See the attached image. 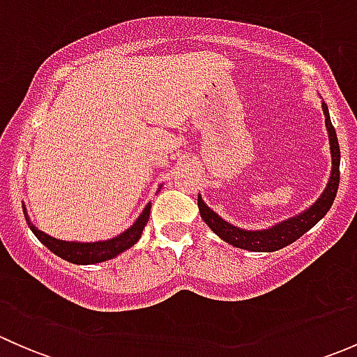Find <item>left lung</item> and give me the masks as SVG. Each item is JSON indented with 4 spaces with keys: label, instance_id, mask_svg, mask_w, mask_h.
<instances>
[{
    "label": "left lung",
    "instance_id": "8db88e82",
    "mask_svg": "<svg viewBox=\"0 0 357 357\" xmlns=\"http://www.w3.org/2000/svg\"><path fill=\"white\" fill-rule=\"evenodd\" d=\"M321 109L323 114H325V126L326 131H328L330 142V155H332V171H330L328 183H326L321 195L316 199L314 204L309 205L307 208H304V211L291 215L289 219H283V221L269 226V228L245 229L225 221L218 212H214L207 204H205L199 193L197 204H199L200 218L204 219L205 225H207L219 238L225 240L229 245L243 248V250L275 252L290 245V243H294L295 240L301 238L304 233H307L316 222L321 221V219L325 218L326 212L332 207L335 197H337L338 181H340V149H338L337 132H335L332 121H330V112L325 102H321Z\"/></svg>",
    "mask_w": 357,
    "mask_h": 357
}]
</instances>
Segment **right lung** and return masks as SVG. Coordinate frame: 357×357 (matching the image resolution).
<instances>
[{
	"instance_id": "obj_1",
	"label": "right lung",
	"mask_w": 357,
	"mask_h": 357,
	"mask_svg": "<svg viewBox=\"0 0 357 357\" xmlns=\"http://www.w3.org/2000/svg\"><path fill=\"white\" fill-rule=\"evenodd\" d=\"M150 207H152V202H149V204L145 205L142 214L136 218V221L132 222L126 231L114 236V238L98 240V242H75V240L67 242V240H60L52 235H46L45 231L36 228L34 222L29 218L25 204H22L25 221H27L29 228L34 233L36 238H38L43 245L48 247L53 254L59 255L60 259H66L67 262H72V264H98V262H105L109 261V259L117 257L119 254H122V252H126L128 248H131L139 238H142V233L150 218Z\"/></svg>"
}]
</instances>
